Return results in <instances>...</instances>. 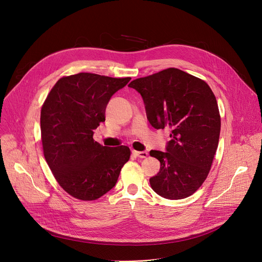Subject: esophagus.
<instances>
[{"label":"esophagus","mask_w":262,"mask_h":262,"mask_svg":"<svg viewBox=\"0 0 262 262\" xmlns=\"http://www.w3.org/2000/svg\"><path fill=\"white\" fill-rule=\"evenodd\" d=\"M133 155L136 156V157H138V158L145 159V158H147L148 152H147V151H137V150H133Z\"/></svg>","instance_id":"obj_1"}]
</instances>
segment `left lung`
Listing matches in <instances>:
<instances>
[{"instance_id":"obj_1","label":"left lung","mask_w":262,"mask_h":262,"mask_svg":"<svg viewBox=\"0 0 262 262\" xmlns=\"http://www.w3.org/2000/svg\"><path fill=\"white\" fill-rule=\"evenodd\" d=\"M128 87L141 94L149 123L171 128L166 151H150L161 163L149 179L152 190L171 200L193 195L206 179L219 144L221 117L213 92L177 68L134 80Z\"/></svg>"}]
</instances>
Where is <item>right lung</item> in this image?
Listing matches in <instances>:
<instances>
[{
	"label": "right lung",
	"mask_w": 262,
	"mask_h": 262,
	"mask_svg": "<svg viewBox=\"0 0 262 262\" xmlns=\"http://www.w3.org/2000/svg\"><path fill=\"white\" fill-rule=\"evenodd\" d=\"M130 78L81 72L61 78L49 93L40 115L46 161L56 180L72 197L96 200L113 189L129 160L127 146L107 147L93 140L105 120L111 97Z\"/></svg>",
	"instance_id": "right-lung-1"
}]
</instances>
